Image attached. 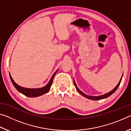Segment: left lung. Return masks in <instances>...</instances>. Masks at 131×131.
<instances>
[{"instance_id":"left-lung-1","label":"left lung","mask_w":131,"mask_h":131,"mask_svg":"<svg viewBox=\"0 0 131 131\" xmlns=\"http://www.w3.org/2000/svg\"><path fill=\"white\" fill-rule=\"evenodd\" d=\"M122 77H123V76H122ZM122 77H121V79H120V80H119V83H118V84H117L116 87H115L113 90L112 91H111L110 92L107 93V94H105V95H101V96H88V95H86V94H84V93H83V92H81V91L78 88H77L76 84V83H75L74 80V84L75 87H76V88L77 91H78V92L80 93V94L83 95V96H84V97H87V98L89 99H91V100H101V99L106 98V97H108L109 96H110L111 95L113 94V93H114L115 91H116V90H117V88H118V87H119V84H120L121 79H122Z\"/></svg>"}]
</instances>
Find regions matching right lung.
<instances>
[{"label": "right lung", "mask_w": 131, "mask_h": 131, "mask_svg": "<svg viewBox=\"0 0 131 131\" xmlns=\"http://www.w3.org/2000/svg\"><path fill=\"white\" fill-rule=\"evenodd\" d=\"M57 72H55L54 73V74L52 75V76L51 77V79L50 81H49V83H48L47 85L45 86V87L41 88H34V89H30V88H23V87H20V86L18 85V84H17L15 83L10 74V77L13 84L14 85L15 88H16V89L19 92L22 93V94L28 97H37V96H40L41 95L46 94V93H47L50 90L51 86L52 85L53 79H54L55 74H56Z\"/></svg>", "instance_id": "1"}]
</instances>
